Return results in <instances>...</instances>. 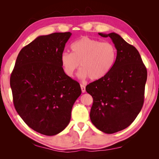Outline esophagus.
Masks as SVG:
<instances>
[{
	"mask_svg": "<svg viewBox=\"0 0 159 159\" xmlns=\"http://www.w3.org/2000/svg\"><path fill=\"white\" fill-rule=\"evenodd\" d=\"M81 91H82V93H85V86L84 85H81Z\"/></svg>",
	"mask_w": 159,
	"mask_h": 159,
	"instance_id": "34e87169",
	"label": "esophagus"
}]
</instances>
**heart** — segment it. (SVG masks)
Returning a JSON list of instances; mask_svg holds the SVG:
<instances>
[{"label":"heart","instance_id":"1","mask_svg":"<svg viewBox=\"0 0 159 159\" xmlns=\"http://www.w3.org/2000/svg\"><path fill=\"white\" fill-rule=\"evenodd\" d=\"M71 52H64L61 64L65 74L73 77L80 63L81 78L89 77L91 80L103 78L112 69L116 59V50L109 42H101L83 36L71 46Z\"/></svg>","mask_w":159,"mask_h":159}]
</instances>
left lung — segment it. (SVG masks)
Here are the masks:
<instances>
[{"label": "left lung", "mask_w": 159, "mask_h": 159, "mask_svg": "<svg viewBox=\"0 0 159 159\" xmlns=\"http://www.w3.org/2000/svg\"><path fill=\"white\" fill-rule=\"evenodd\" d=\"M110 37L117 50L112 69L86 86L93 98L90 119L101 131L112 134L129 127L143 107L147 71L138 50L116 33Z\"/></svg>", "instance_id": "obj_1"}]
</instances>
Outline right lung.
<instances>
[{"label": "right lung", "mask_w": 159, "mask_h": 159, "mask_svg": "<svg viewBox=\"0 0 159 159\" xmlns=\"http://www.w3.org/2000/svg\"><path fill=\"white\" fill-rule=\"evenodd\" d=\"M71 35L40 36L19 52L11 75L13 103L28 127L48 136L68 126L72 107L81 93L80 84L67 75L61 55Z\"/></svg>", "instance_id": "1"}]
</instances>
